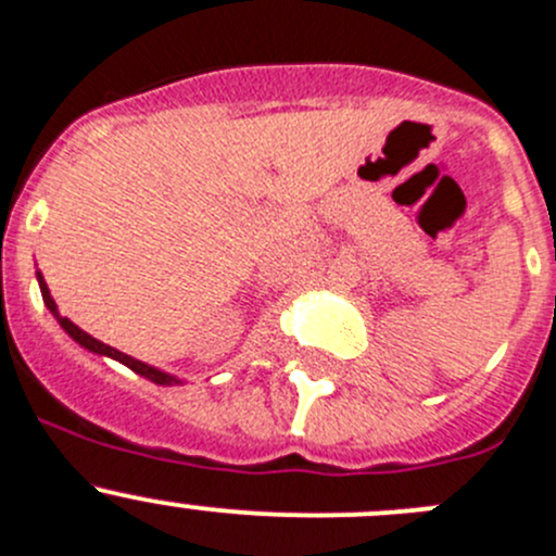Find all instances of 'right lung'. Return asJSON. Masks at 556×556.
I'll use <instances>...</instances> for the list:
<instances>
[{
  "mask_svg": "<svg viewBox=\"0 0 556 556\" xmlns=\"http://www.w3.org/2000/svg\"><path fill=\"white\" fill-rule=\"evenodd\" d=\"M37 283H40V294H43L46 308H49L51 314H54V319L60 321L62 330H65L67 336H71L73 341L78 343V346L89 349V352H94V354H103V357H111V361H116V363H123V366H128L130 371H136V374H139V377L150 379V382H155V384H182V379L172 377V374L161 371V368H155V366H147V363L136 361V357H130V354L119 352V349L109 346V343L98 341V338H92V336H89V332H84L81 327L73 325V321L67 319V316L60 314V308H56L54 298H51V292H49V283L43 281V275H40V273H37Z\"/></svg>",
  "mask_w": 556,
  "mask_h": 556,
  "instance_id": "right-lung-1",
  "label": "right lung"
}]
</instances>
